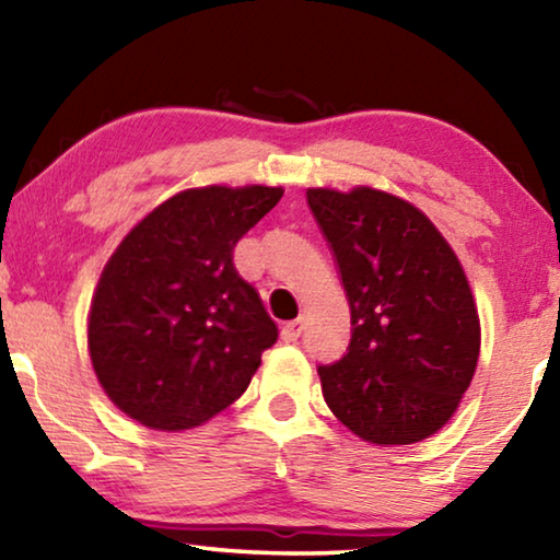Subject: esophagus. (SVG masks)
Listing matches in <instances>:
<instances>
[{"instance_id": "esophagus-1", "label": "esophagus", "mask_w": 560, "mask_h": 560, "mask_svg": "<svg viewBox=\"0 0 560 560\" xmlns=\"http://www.w3.org/2000/svg\"><path fill=\"white\" fill-rule=\"evenodd\" d=\"M301 334H303V318L289 320V324L281 328V340H283V343H296Z\"/></svg>"}]
</instances>
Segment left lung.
Masks as SVG:
<instances>
[{
  "instance_id": "1",
  "label": "left lung",
  "mask_w": 560,
  "mask_h": 560,
  "mask_svg": "<svg viewBox=\"0 0 560 560\" xmlns=\"http://www.w3.org/2000/svg\"><path fill=\"white\" fill-rule=\"evenodd\" d=\"M350 306L346 355L318 365L340 422L373 444H412L457 410L479 360L464 269L428 217L373 187L306 189Z\"/></svg>"
}]
</instances>
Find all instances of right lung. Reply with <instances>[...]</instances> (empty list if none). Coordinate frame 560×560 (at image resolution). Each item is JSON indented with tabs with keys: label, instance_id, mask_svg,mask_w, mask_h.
Segmentation results:
<instances>
[{
	"label": "right lung",
	"instance_id": "1",
	"mask_svg": "<svg viewBox=\"0 0 560 560\" xmlns=\"http://www.w3.org/2000/svg\"><path fill=\"white\" fill-rule=\"evenodd\" d=\"M281 187L185 189L130 230L91 301L89 353L103 390L153 430H187L230 407L279 330L234 269L236 242Z\"/></svg>",
	"mask_w": 560,
	"mask_h": 560
}]
</instances>
